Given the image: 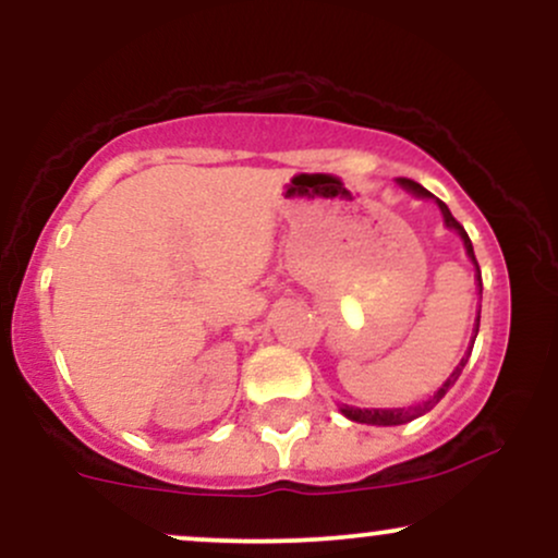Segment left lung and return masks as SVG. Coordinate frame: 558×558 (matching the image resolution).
Segmentation results:
<instances>
[{
	"instance_id": "8db88e82",
	"label": "left lung",
	"mask_w": 558,
	"mask_h": 558,
	"mask_svg": "<svg viewBox=\"0 0 558 558\" xmlns=\"http://www.w3.org/2000/svg\"><path fill=\"white\" fill-rule=\"evenodd\" d=\"M399 183L403 185V189L409 191V194H414V196H420V198H433V194L427 189H422L420 183H414V181H409V178H399ZM435 202H438V207H440V215H444V222L451 230H457L459 235H462V241H464V248H466V257H470L472 262H475V270H477V288H480V293H483V275H480V265H477V259H475V248H472V241H470V235H466V230L459 226L457 222V217L451 215V209L446 207L444 202H440V198H435ZM477 330H480V312H477V319H475V338H477ZM475 338H472V343H475ZM470 351H472V345H470ZM470 351H466V356L462 362L457 364V369H453L451 373V377H448V380L444 383V386H440L438 390H435V393L430 396V399L427 401H422V403H417V407H409V409H356V407H341V412L345 414V417H349L351 422H362V425H383V427H388V425H403V422H412V420H417V417H422V414L425 412H430V409L435 407V403H438L440 399H444V396L448 393V388L453 386V383L459 380V375H462V369H464V364H466V360H470Z\"/></svg>"
}]
</instances>
